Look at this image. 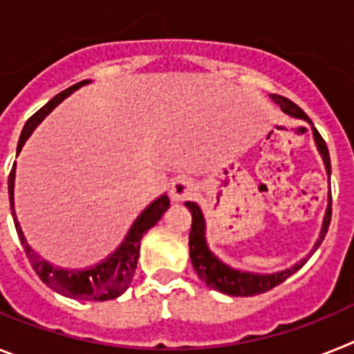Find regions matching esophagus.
Returning <instances> with one entry per match:
<instances>
[{
	"label": "esophagus",
	"instance_id": "esophagus-1",
	"mask_svg": "<svg viewBox=\"0 0 354 354\" xmlns=\"http://www.w3.org/2000/svg\"><path fill=\"white\" fill-rule=\"evenodd\" d=\"M196 192L194 181L189 180V178H176L171 185V199L173 201H185V199L192 198Z\"/></svg>",
	"mask_w": 354,
	"mask_h": 354
}]
</instances>
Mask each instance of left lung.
Returning a JSON list of instances; mask_svg holds the SVG:
<instances>
[{
    "mask_svg": "<svg viewBox=\"0 0 354 354\" xmlns=\"http://www.w3.org/2000/svg\"><path fill=\"white\" fill-rule=\"evenodd\" d=\"M272 101L279 104V109L283 110L285 113L292 115V118L303 119V121L310 122V118L306 115L303 110L297 106L296 103H292L290 100L283 96H278V94H270ZM313 130V139H315V144H317V149L321 153L322 160H324L326 165V173L328 176L331 174V164H330V151H328V146H326L324 139L321 137L315 128ZM185 207L189 208L190 214H192V226H190V235H189V250H190V262L194 266V270L198 272L199 278L205 281L210 288L214 290H219L223 294H228V296H257V294H263V292L274 288L276 285L283 283L288 276H292L297 269L305 266L306 258H303L299 263L292 266L290 269L279 270V272H274V274H254V272H245V270L233 269V267L226 266L224 262H221L219 258L215 257L207 245V239H205V217H203L201 208L196 205V203L187 201ZM331 221V190H330V203H328V208H326L324 215V223H322L321 236L319 241L313 245L312 253L317 250L321 242L324 241L326 233H328V226H330ZM310 257V254H308Z\"/></svg>",
    "mask_w": 354,
    "mask_h": 354,
    "instance_id": "left-lung-1",
    "label": "left lung"
}]
</instances>
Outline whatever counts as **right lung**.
<instances>
[{
    "label": "right lung",
    "instance_id": "obj_1",
    "mask_svg": "<svg viewBox=\"0 0 354 354\" xmlns=\"http://www.w3.org/2000/svg\"><path fill=\"white\" fill-rule=\"evenodd\" d=\"M88 84V80H84L80 84H75L73 87L66 88L60 94L53 97L51 101L42 106L39 112H35L32 118L26 121L23 131H21L19 144H17V153L21 151V147L24 146L26 139H28L32 131L35 130V126L48 115L51 110L57 106L64 97H67L71 92H75L82 85ZM14 178H15V162L14 167L8 176V196H10V210L12 217H14L15 232L19 235L21 245H23L24 253L28 257L30 263H32L33 270L37 276L48 285L49 288H53L55 292L62 294L66 297H73V299H82V301H109L115 299L130 287L131 279H133L135 269H137V260H139V250H140V239L144 233L149 228H153L160 221V217L164 215V212L169 208V198L167 196H160L158 199L149 205L142 214L137 217L133 226L130 228L128 235H126L124 242L119 245L115 253L110 254L106 260L101 263H96L94 267H88L84 270H67L60 269V267L51 266L49 262L42 260L35 251L32 250L26 242L21 230L19 223H17V215L14 210Z\"/></svg>",
    "mask_w": 354,
    "mask_h": 354
}]
</instances>
